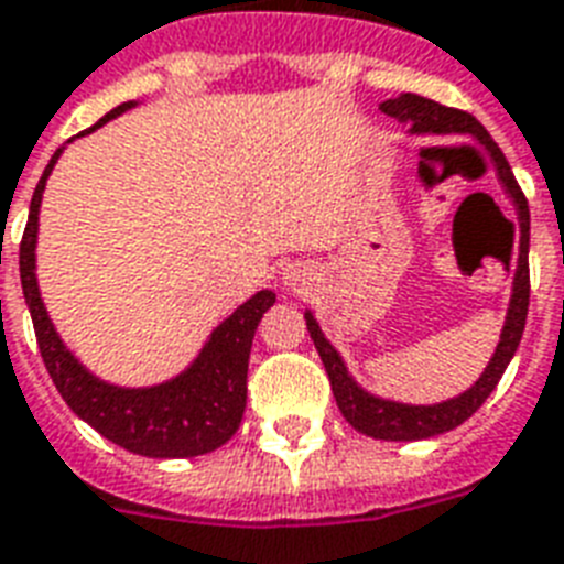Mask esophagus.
<instances>
[{
    "label": "esophagus",
    "instance_id": "1",
    "mask_svg": "<svg viewBox=\"0 0 564 564\" xmlns=\"http://www.w3.org/2000/svg\"><path fill=\"white\" fill-rule=\"evenodd\" d=\"M281 283L286 290H297V286H304L306 283V269L301 263H290V267L281 272Z\"/></svg>",
    "mask_w": 564,
    "mask_h": 564
}]
</instances>
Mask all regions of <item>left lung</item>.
Masks as SVG:
<instances>
[{
    "mask_svg": "<svg viewBox=\"0 0 564 564\" xmlns=\"http://www.w3.org/2000/svg\"><path fill=\"white\" fill-rule=\"evenodd\" d=\"M382 112L400 118L405 123L409 135H469V139H478L487 148L489 159H492V167H496V176L501 182V187H505V194L510 196L512 208H516V228H519V258H516L510 304H507L505 327H501V336H498L496 354H492L484 373L475 379L473 386L466 388L464 393L452 397V400L429 402V405H411V402L386 400V397L365 391L354 379V373L347 370L341 354L329 345V338L318 327L315 315L310 310L304 313L310 338H313L315 350L322 356L329 386H333V397H336V405L345 414L347 423L354 425L356 432L373 437V441L409 443L437 437V434L452 432L460 423H466L487 402L489 393L496 391L498 379L505 377L507 365H510V359L519 350L530 304V208L524 194H521L519 182L512 176L505 153L498 150L496 141L489 139V132L484 130V123L478 118H473L469 112H460V109L443 107V104H437L432 98H423V95H411V91H402L397 98L386 100Z\"/></svg>",
    "mask_w": 564,
    "mask_h": 564,
    "instance_id": "obj_1",
    "label": "left lung"
}]
</instances>
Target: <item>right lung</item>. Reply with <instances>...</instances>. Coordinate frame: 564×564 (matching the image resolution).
<instances>
[{"mask_svg": "<svg viewBox=\"0 0 564 564\" xmlns=\"http://www.w3.org/2000/svg\"><path fill=\"white\" fill-rule=\"evenodd\" d=\"M135 107L127 100L100 118L80 135H89L112 118ZM59 148L43 171L31 196V214L20 246L22 295L34 322L36 345L43 354L45 370L57 386L59 397L84 423L116 446L144 457H196L208 455L235 437L246 411V377H249L251 338L260 318L274 304L272 290H260L210 329L208 341L182 373L164 379L159 386L121 388L104 382L80 365L54 329L48 310L40 297L36 283V231H40V205L45 182L63 155Z\"/></svg>", "mask_w": 564, "mask_h": 564, "instance_id": "1", "label": "right lung"}]
</instances>
